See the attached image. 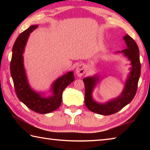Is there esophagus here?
Masks as SVG:
<instances>
[{
    "label": "esophagus",
    "instance_id": "34e87169",
    "mask_svg": "<svg viewBox=\"0 0 150 150\" xmlns=\"http://www.w3.org/2000/svg\"><path fill=\"white\" fill-rule=\"evenodd\" d=\"M76 74L78 76V77H82L83 75L85 74L86 72V67L84 64H79L77 65V67H76L75 69Z\"/></svg>",
    "mask_w": 150,
    "mask_h": 150
}]
</instances>
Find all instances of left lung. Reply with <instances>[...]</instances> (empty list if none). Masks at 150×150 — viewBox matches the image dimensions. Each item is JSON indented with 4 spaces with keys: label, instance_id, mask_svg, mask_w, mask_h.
Listing matches in <instances>:
<instances>
[{
    "label": "left lung",
    "instance_id": "obj_1",
    "mask_svg": "<svg viewBox=\"0 0 150 150\" xmlns=\"http://www.w3.org/2000/svg\"><path fill=\"white\" fill-rule=\"evenodd\" d=\"M123 39L126 42L125 49L118 51L116 54H123L130 62L131 67L126 79L122 92L118 97L106 103H98L93 99V91L99 81V77L95 75L83 79L85 87V103L88 110L101 115H110L117 112L130 103L135 96L138 83L141 73V64L139 62V52L138 45L132 38L126 34Z\"/></svg>",
    "mask_w": 150,
    "mask_h": 150
}]
</instances>
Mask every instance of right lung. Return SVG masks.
<instances>
[{
    "instance_id": "right-lung-1",
    "label": "right lung",
    "mask_w": 150,
    "mask_h": 150,
    "mask_svg": "<svg viewBox=\"0 0 150 150\" xmlns=\"http://www.w3.org/2000/svg\"><path fill=\"white\" fill-rule=\"evenodd\" d=\"M38 27L33 25L17 38L12 47L11 73L15 92L19 100L32 110L40 114H47L59 107L62 101V93L66 87L75 79L74 73L69 71L57 78L51 87L52 95L45 96L43 93L33 90L28 81L24 66L23 54L30 34Z\"/></svg>"
}]
</instances>
